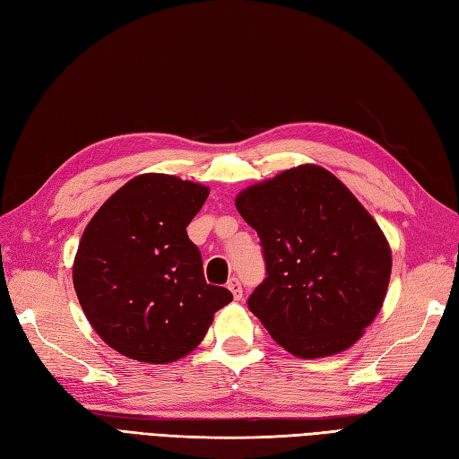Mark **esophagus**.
<instances>
[{
  "label": "esophagus",
  "instance_id": "obj_1",
  "mask_svg": "<svg viewBox=\"0 0 459 459\" xmlns=\"http://www.w3.org/2000/svg\"><path fill=\"white\" fill-rule=\"evenodd\" d=\"M229 290L232 292V297H234V300H240L242 299V285H240V281L237 279V277H232L230 281H229Z\"/></svg>",
  "mask_w": 459,
  "mask_h": 459
}]
</instances>
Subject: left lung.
Segmentation results:
<instances>
[{
	"label": "left lung",
	"instance_id": "left-lung-1",
	"mask_svg": "<svg viewBox=\"0 0 459 459\" xmlns=\"http://www.w3.org/2000/svg\"><path fill=\"white\" fill-rule=\"evenodd\" d=\"M257 232L265 279L248 299L275 342L300 359L345 351L380 312L392 252L332 172L304 164L237 197Z\"/></svg>",
	"mask_w": 459,
	"mask_h": 459
}]
</instances>
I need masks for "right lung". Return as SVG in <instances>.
I'll list each match as a JSON object with an SVG mask.
<instances>
[{"instance_id": "1", "label": "right lung", "mask_w": 459, "mask_h": 459, "mask_svg": "<svg viewBox=\"0 0 459 459\" xmlns=\"http://www.w3.org/2000/svg\"><path fill=\"white\" fill-rule=\"evenodd\" d=\"M209 190L169 174L122 186L91 219L74 264V287L102 342L141 362H172L194 351L232 300L209 285L186 227Z\"/></svg>"}]
</instances>
